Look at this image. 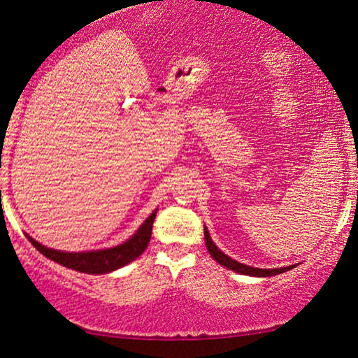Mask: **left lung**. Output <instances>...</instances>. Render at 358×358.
Instances as JSON below:
<instances>
[{
  "instance_id": "1",
  "label": "left lung",
  "mask_w": 358,
  "mask_h": 358,
  "mask_svg": "<svg viewBox=\"0 0 358 358\" xmlns=\"http://www.w3.org/2000/svg\"><path fill=\"white\" fill-rule=\"evenodd\" d=\"M204 239H206V246H207V250H209L210 257L215 260V262L220 264L222 266H225V268H228V270L236 271V273L248 275V276H257V278H266V276H275V275L285 273V271L294 268L296 266V265H289V266H281V268H255V266L244 265L241 262H238V260L228 257L225 252H222V250L218 249L215 244H213L207 227H204Z\"/></svg>"
}]
</instances>
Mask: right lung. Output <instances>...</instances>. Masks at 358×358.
Masks as SVG:
<instances>
[{
  "label": "right lung",
  "instance_id": "obj_1",
  "mask_svg": "<svg viewBox=\"0 0 358 358\" xmlns=\"http://www.w3.org/2000/svg\"><path fill=\"white\" fill-rule=\"evenodd\" d=\"M156 213L157 209H154L151 215L141 223V227L138 228L127 241L117 244L114 248L82 250V252H67V250H57L43 246L41 243L35 241V239L29 236V234H25V236L31 244H34V248L36 250H40L45 257L52 260V262L80 271V273L104 275L122 268V266L133 262V260L138 259L143 252H145L149 244V239H151L152 223L154 218H156Z\"/></svg>",
  "mask_w": 358,
  "mask_h": 358
}]
</instances>
